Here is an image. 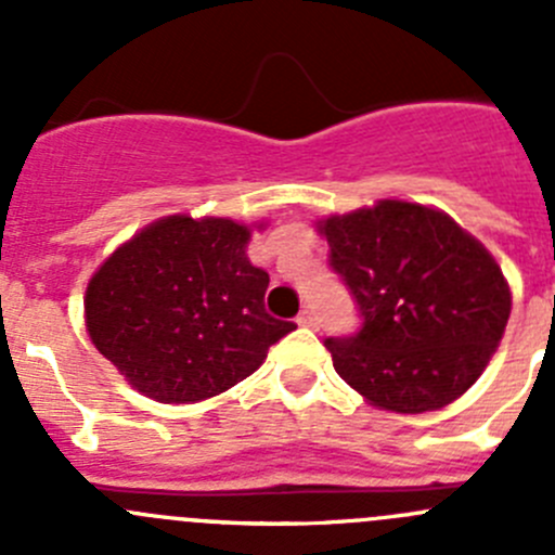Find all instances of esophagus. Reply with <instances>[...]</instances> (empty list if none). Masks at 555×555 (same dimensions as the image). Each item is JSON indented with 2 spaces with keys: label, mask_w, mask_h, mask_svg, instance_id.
<instances>
[{
  "label": "esophagus",
  "mask_w": 555,
  "mask_h": 555,
  "mask_svg": "<svg viewBox=\"0 0 555 555\" xmlns=\"http://www.w3.org/2000/svg\"><path fill=\"white\" fill-rule=\"evenodd\" d=\"M298 324L300 327H317V317H313V311L304 309L298 313Z\"/></svg>",
  "instance_id": "obj_1"
}]
</instances>
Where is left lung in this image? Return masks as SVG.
Here are the masks:
<instances>
[{
	"label": "left lung",
	"instance_id": "left-lung-1",
	"mask_svg": "<svg viewBox=\"0 0 555 555\" xmlns=\"http://www.w3.org/2000/svg\"><path fill=\"white\" fill-rule=\"evenodd\" d=\"M319 233L362 317L354 335L324 340L351 389L384 411L424 413L478 382L511 317V287L478 238L408 201L333 215Z\"/></svg>",
	"mask_w": 555,
	"mask_h": 555
}]
</instances>
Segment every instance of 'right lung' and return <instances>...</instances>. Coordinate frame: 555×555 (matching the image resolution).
<instances>
[{
  "label": "right lung",
  "mask_w": 555,
  "mask_h": 555,
  "mask_svg": "<svg viewBox=\"0 0 555 555\" xmlns=\"http://www.w3.org/2000/svg\"><path fill=\"white\" fill-rule=\"evenodd\" d=\"M251 231L225 217L171 215L117 246L93 273V346L142 395L198 402L262 365L293 322L266 311L268 273L246 257Z\"/></svg>",
  "instance_id": "right-lung-1"
}]
</instances>
